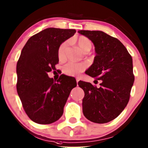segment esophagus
<instances>
[{"mask_svg":"<svg viewBox=\"0 0 148 148\" xmlns=\"http://www.w3.org/2000/svg\"><path fill=\"white\" fill-rule=\"evenodd\" d=\"M76 81H77V83H78V82L79 81V78L77 77V78H76Z\"/></svg>","mask_w":148,"mask_h":148,"instance_id":"34e87169","label":"esophagus"}]
</instances>
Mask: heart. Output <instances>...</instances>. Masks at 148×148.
I'll return each mask as SVG.
<instances>
[{
  "instance_id": "b5f03b06",
  "label": "heart",
  "mask_w": 148,
  "mask_h": 148,
  "mask_svg": "<svg viewBox=\"0 0 148 148\" xmlns=\"http://www.w3.org/2000/svg\"><path fill=\"white\" fill-rule=\"evenodd\" d=\"M77 43L80 49L84 52H88L92 48V42L88 38L84 36H80L77 39ZM68 45V42L64 41L59 46L58 49V56L60 60H64L65 59V52ZM86 69V65L82 63H76L69 62L66 63L63 66V73L69 76H76L79 75Z\"/></svg>"
}]
</instances>
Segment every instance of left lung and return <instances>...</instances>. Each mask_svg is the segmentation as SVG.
Wrapping results in <instances>:
<instances>
[{
    "mask_svg": "<svg viewBox=\"0 0 148 148\" xmlns=\"http://www.w3.org/2000/svg\"><path fill=\"white\" fill-rule=\"evenodd\" d=\"M95 47L93 64L86 73L101 80L100 87L79 81L84 90V116L91 122L104 124L116 118L127 105L133 85V58L116 38L99 30H79Z\"/></svg>",
    "mask_w": 148,
    "mask_h": 148,
    "instance_id": "8db88e82",
    "label": "left lung"
}]
</instances>
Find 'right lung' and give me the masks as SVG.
I'll return each instance as SVG.
<instances>
[{"label":"right lung","instance_id":"right-lung-1","mask_svg":"<svg viewBox=\"0 0 148 148\" xmlns=\"http://www.w3.org/2000/svg\"><path fill=\"white\" fill-rule=\"evenodd\" d=\"M75 32L46 28L32 36L23 47L16 67L17 92L26 114L36 123L49 124L58 120L76 87L75 79L62 74L55 81L47 75L59 62V46Z\"/></svg>","mask_w":148,"mask_h":148}]
</instances>
